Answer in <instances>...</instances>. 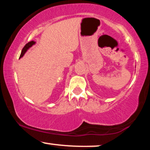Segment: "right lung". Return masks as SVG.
I'll return each mask as SVG.
<instances>
[{
    "mask_svg": "<svg viewBox=\"0 0 150 150\" xmlns=\"http://www.w3.org/2000/svg\"><path fill=\"white\" fill-rule=\"evenodd\" d=\"M36 44V42H34V41H31V42L27 43V44H26L25 46H24V48L22 50V52H21V54H20V58H21L22 57H23V56L25 54V53L27 52V50L30 49V48L32 47V46H33V45H34V44Z\"/></svg>",
    "mask_w": 150,
    "mask_h": 150,
    "instance_id": "add662e5",
    "label": "right lung"
}]
</instances>
